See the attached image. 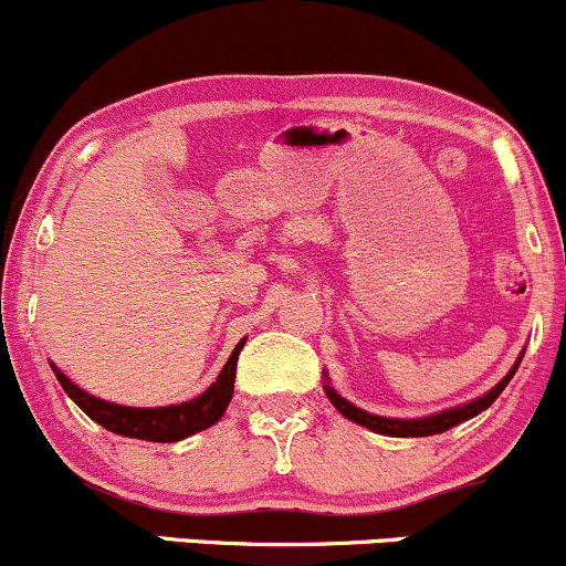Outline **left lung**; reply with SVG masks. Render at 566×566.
<instances>
[{"label": "left lung", "mask_w": 566, "mask_h": 566, "mask_svg": "<svg viewBox=\"0 0 566 566\" xmlns=\"http://www.w3.org/2000/svg\"><path fill=\"white\" fill-rule=\"evenodd\" d=\"M522 359H524V350L518 354V359L513 361V367L509 369V373H505V378L500 380L497 386H492L486 394L476 396V399H471V401H465V405H458V407H450V409H441V412L426 415V418H382V415L367 412V409L350 405L348 399H343V396L333 388V382H329L327 373H324V394H327V399L333 401V407L343 415V418H348L350 423L365 426L375 433H382V437H399V439L433 437V433L450 431V428L465 423V420L476 418L479 412H484L486 407H492V401H495L497 396L503 394V388L509 386L513 375H516V369H518V365H522Z\"/></svg>", "instance_id": "1"}]
</instances>
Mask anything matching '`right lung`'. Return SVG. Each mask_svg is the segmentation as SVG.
<instances>
[{
	"mask_svg": "<svg viewBox=\"0 0 566 566\" xmlns=\"http://www.w3.org/2000/svg\"><path fill=\"white\" fill-rule=\"evenodd\" d=\"M244 340L247 337H242V340L237 343V348L231 350L229 361H226L216 382H212L207 391H201L199 396H193V399L188 401H180V405H167V407H125V405H114V401H106V399H97V396L87 394L84 388L76 386L74 380H69L55 365L50 367H53L55 378L63 386V391H66L71 399H74V405L80 407L87 418H93L97 426H103L112 433H119V437L167 444V441H180L186 437H193V433L216 426L218 420L223 418L226 407H229L233 396L237 359H239V350L244 348Z\"/></svg>",
	"mask_w": 566,
	"mask_h": 566,
	"instance_id": "add662e5",
	"label": "right lung"
}]
</instances>
